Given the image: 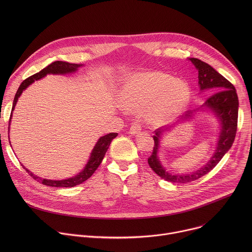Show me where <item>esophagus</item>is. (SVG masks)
<instances>
[{
	"instance_id": "obj_1",
	"label": "esophagus",
	"mask_w": 252,
	"mask_h": 252,
	"mask_svg": "<svg viewBox=\"0 0 252 252\" xmlns=\"http://www.w3.org/2000/svg\"><path fill=\"white\" fill-rule=\"evenodd\" d=\"M141 130V126H140V125L138 124V123H132L131 124V126H130V127H129V132L131 133V134H136V133H138L139 131Z\"/></svg>"
}]
</instances>
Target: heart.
I'll use <instances>...</instances> for the list:
<instances>
[{"instance_id":"obj_1","label":"heart","mask_w":252,"mask_h":252,"mask_svg":"<svg viewBox=\"0 0 252 252\" xmlns=\"http://www.w3.org/2000/svg\"><path fill=\"white\" fill-rule=\"evenodd\" d=\"M189 99L188 83L163 71L136 74L122 92V100L126 109L146 110V116L152 123H162L178 115Z\"/></svg>"}]
</instances>
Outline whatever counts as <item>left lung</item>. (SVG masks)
<instances>
[{
    "label": "left lung",
    "mask_w": 252,
    "mask_h": 252,
    "mask_svg": "<svg viewBox=\"0 0 252 252\" xmlns=\"http://www.w3.org/2000/svg\"><path fill=\"white\" fill-rule=\"evenodd\" d=\"M198 70V84L201 91L212 89L218 92L213 93L208 96L204 102V106L213 111L221 122V131L218 142V148L211 159L200 169L189 174H169L160 164L158 158V151L159 147V138L163 129L158 128L155 130L154 150L151 157L148 158L152 169L161 178L170 183L186 184L190 183L208 173L215 167L223 156L228 152L234 141L237 130L238 119V97L233 85L227 81L223 76L218 73L208 63L195 59H189ZM191 112L186 114V118L190 117Z\"/></svg>",
    "instance_id": "1"
}]
</instances>
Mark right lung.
<instances>
[{"instance_id": "1", "label": "right lung", "mask_w": 252, "mask_h": 252, "mask_svg": "<svg viewBox=\"0 0 252 252\" xmlns=\"http://www.w3.org/2000/svg\"><path fill=\"white\" fill-rule=\"evenodd\" d=\"M81 66V64H77V63H65V62H61V61H57L54 62L52 63H50L49 65H47L46 67H44L42 70H40L39 73L34 74L31 77H29L28 79H26L21 86L19 87L15 98H14V102H13V107L12 111H14L15 105L18 101L19 96L22 94L23 91L26 90L31 84H32L34 81H38L42 78H44L47 74H66V73H74L78 69V67ZM11 121V118H10ZM118 135L117 132H111L107 133L103 136H101L98 141L95 143V146L92 152L91 158L89 159V162L87 163L86 167L76 176L68 178V179H63V181H50V179H45V178H41L37 175H34L33 173H32L31 171H29L26 167L25 170L32 177L34 178L37 182H40L41 184L45 185V186H49V187H54V188H73L76 187L80 184H83L84 182H86L88 178H90L93 173L96 170V168L98 167V165L100 164L107 149H109L112 140Z\"/></svg>"}]
</instances>
